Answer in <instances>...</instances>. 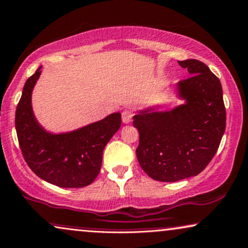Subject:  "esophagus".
Instances as JSON below:
<instances>
[{"label":"esophagus","mask_w":248,"mask_h":248,"mask_svg":"<svg viewBox=\"0 0 248 248\" xmlns=\"http://www.w3.org/2000/svg\"><path fill=\"white\" fill-rule=\"evenodd\" d=\"M132 118H133V113L130 111H124L122 112V122L124 124H129L130 121H132Z\"/></svg>","instance_id":"esophagus-1"}]
</instances>
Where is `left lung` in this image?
<instances>
[{
	"mask_svg": "<svg viewBox=\"0 0 248 248\" xmlns=\"http://www.w3.org/2000/svg\"><path fill=\"white\" fill-rule=\"evenodd\" d=\"M178 62L192 75L177 84L185 103L165 112L143 109L133 121L140 134V165L149 177L164 183L203 171L217 153L226 124L219 79L199 60Z\"/></svg>",
	"mask_w": 248,
	"mask_h": 248,
	"instance_id": "left-lung-1",
	"label": "left lung"
}]
</instances>
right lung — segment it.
<instances>
[{
  "instance_id": "right-lung-1",
  "label": "right lung",
  "mask_w": 248,
  "mask_h": 248,
  "mask_svg": "<svg viewBox=\"0 0 248 248\" xmlns=\"http://www.w3.org/2000/svg\"><path fill=\"white\" fill-rule=\"evenodd\" d=\"M41 67L29 77L17 105L15 126L23 157L39 178L63 188L85 187L99 174L104 148L121 126L120 113L73 132L52 134L39 124L32 91Z\"/></svg>"
}]
</instances>
